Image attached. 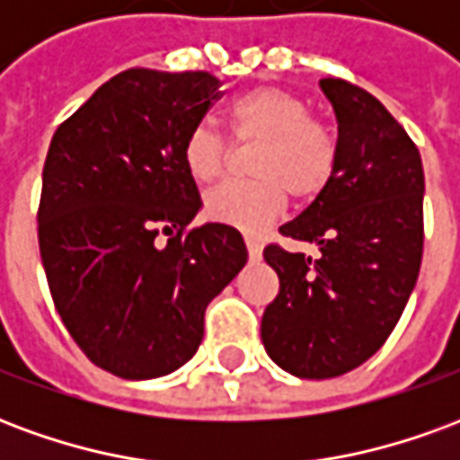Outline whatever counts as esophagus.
Listing matches in <instances>:
<instances>
[{"label":"esophagus","mask_w":460,"mask_h":460,"mask_svg":"<svg viewBox=\"0 0 460 460\" xmlns=\"http://www.w3.org/2000/svg\"><path fill=\"white\" fill-rule=\"evenodd\" d=\"M246 249H249V256L251 261H259L261 259V251H263V243H261L256 236H246Z\"/></svg>","instance_id":"obj_1"}]
</instances>
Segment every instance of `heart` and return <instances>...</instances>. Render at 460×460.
<instances>
[{"instance_id": "obj_1", "label": "heart", "mask_w": 460, "mask_h": 460, "mask_svg": "<svg viewBox=\"0 0 460 460\" xmlns=\"http://www.w3.org/2000/svg\"><path fill=\"white\" fill-rule=\"evenodd\" d=\"M236 140H261L253 157L256 180L224 181L204 194L207 217L241 231H261L296 199H313L338 167V140L308 105L280 88L239 95L224 113ZM181 162L191 180H217L226 162V142L209 122L194 125L181 142Z\"/></svg>"}]
</instances>
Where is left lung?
Segmentation results:
<instances>
[{
  "instance_id": "8db88e82",
  "label": "left lung",
  "mask_w": 460,
  "mask_h": 460,
  "mask_svg": "<svg viewBox=\"0 0 460 460\" xmlns=\"http://www.w3.org/2000/svg\"><path fill=\"white\" fill-rule=\"evenodd\" d=\"M320 91L338 120V167L283 236L320 259L266 246L280 290L261 320L269 357L290 375L330 379L375 355L402 318L424 251V167L385 105L342 78Z\"/></svg>"
}]
</instances>
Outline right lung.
I'll list each match as a JSON object with an SVG mask.
<instances>
[{
  "label": "right lung",
  "instance_id": "right-lung-1",
  "mask_svg": "<svg viewBox=\"0 0 460 460\" xmlns=\"http://www.w3.org/2000/svg\"><path fill=\"white\" fill-rule=\"evenodd\" d=\"M219 85L207 71H122L58 125L46 155L39 249L51 298L85 357L122 379L190 362L204 310L249 261L234 226L187 231L201 199L181 142Z\"/></svg>",
  "mask_w": 460,
  "mask_h": 460
}]
</instances>
